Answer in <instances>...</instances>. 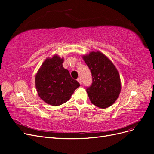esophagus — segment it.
Instances as JSON below:
<instances>
[{
  "instance_id": "obj_1",
  "label": "esophagus",
  "mask_w": 154,
  "mask_h": 154,
  "mask_svg": "<svg viewBox=\"0 0 154 154\" xmlns=\"http://www.w3.org/2000/svg\"><path fill=\"white\" fill-rule=\"evenodd\" d=\"M77 80H78V82H79V83L80 84V85L82 83V79H81L80 78H78L77 79Z\"/></svg>"
}]
</instances>
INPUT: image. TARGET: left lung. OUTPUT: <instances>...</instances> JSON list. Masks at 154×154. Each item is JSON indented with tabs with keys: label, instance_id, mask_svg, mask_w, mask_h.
<instances>
[{
	"label": "left lung",
	"instance_id": "obj_1",
	"mask_svg": "<svg viewBox=\"0 0 154 154\" xmlns=\"http://www.w3.org/2000/svg\"><path fill=\"white\" fill-rule=\"evenodd\" d=\"M91 71L92 83L87 88L91 102L106 109L112 106L121 91V80L115 66L100 52H91L83 57Z\"/></svg>",
	"mask_w": 154,
	"mask_h": 154
}]
</instances>
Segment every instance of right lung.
Instances as JSON below:
<instances>
[{
    "instance_id": "obj_1",
    "label": "right lung",
    "mask_w": 154,
    "mask_h": 154,
    "mask_svg": "<svg viewBox=\"0 0 154 154\" xmlns=\"http://www.w3.org/2000/svg\"><path fill=\"white\" fill-rule=\"evenodd\" d=\"M64 59L55 55L42 64L35 76V86L39 97L52 106H58L69 100L79 83L71 78L63 66Z\"/></svg>"
}]
</instances>
